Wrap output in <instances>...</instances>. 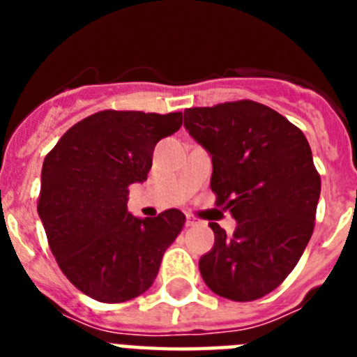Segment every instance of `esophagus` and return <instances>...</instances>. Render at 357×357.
<instances>
[{"label":"esophagus","mask_w":357,"mask_h":357,"mask_svg":"<svg viewBox=\"0 0 357 357\" xmlns=\"http://www.w3.org/2000/svg\"><path fill=\"white\" fill-rule=\"evenodd\" d=\"M198 223H200V220H198V218H195V216H185V225L188 227H195V225H198Z\"/></svg>","instance_id":"34e87169"}]
</instances>
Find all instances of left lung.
Masks as SVG:
<instances>
[{"mask_svg":"<svg viewBox=\"0 0 357 357\" xmlns=\"http://www.w3.org/2000/svg\"><path fill=\"white\" fill-rule=\"evenodd\" d=\"M184 127L211 155L216 204L238 223L232 236L209 223L214 247L200 257L202 279L229 301L261 298L289 275L313 234L320 175L307 139L252 100L185 109Z\"/></svg>","mask_w":357,"mask_h":357,"instance_id":"obj_1","label":"left lung"}]
</instances>
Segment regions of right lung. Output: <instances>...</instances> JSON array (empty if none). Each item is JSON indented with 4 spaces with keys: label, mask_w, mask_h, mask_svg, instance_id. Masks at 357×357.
Segmentation results:
<instances>
[{
    "label": "right lung",
    "mask_w": 357,
    "mask_h": 357,
    "mask_svg": "<svg viewBox=\"0 0 357 357\" xmlns=\"http://www.w3.org/2000/svg\"><path fill=\"white\" fill-rule=\"evenodd\" d=\"M182 112L102 110L73 125L43 162L39 218L62 273L94 301L116 304L146 291L185 216L128 213V185L144 182L153 148Z\"/></svg>",
    "instance_id": "1"
}]
</instances>
